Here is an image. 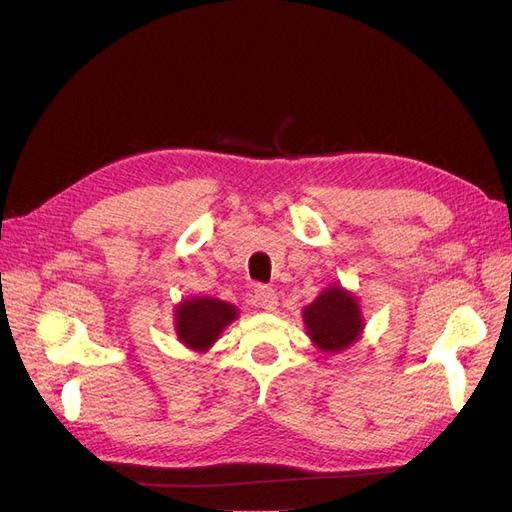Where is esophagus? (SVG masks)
I'll list each match as a JSON object with an SVG mask.
<instances>
[{
    "mask_svg": "<svg viewBox=\"0 0 512 512\" xmlns=\"http://www.w3.org/2000/svg\"><path fill=\"white\" fill-rule=\"evenodd\" d=\"M254 305L260 309H267V312H273V309L277 307V292L269 286L258 284L254 288Z\"/></svg>",
    "mask_w": 512,
    "mask_h": 512,
    "instance_id": "34e87169",
    "label": "esophagus"
}]
</instances>
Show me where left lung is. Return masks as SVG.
<instances>
[{"label": "left lung", "mask_w": 512, "mask_h": 512, "mask_svg": "<svg viewBox=\"0 0 512 512\" xmlns=\"http://www.w3.org/2000/svg\"><path fill=\"white\" fill-rule=\"evenodd\" d=\"M303 322L314 346L327 354H337L352 346L365 327L356 297L337 284L324 288L303 309Z\"/></svg>", "instance_id": "1"}]
</instances>
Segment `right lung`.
Masks as SVG:
<instances>
[{"instance_id":"add662e5","label":"right lung","mask_w":512,"mask_h":512,"mask_svg":"<svg viewBox=\"0 0 512 512\" xmlns=\"http://www.w3.org/2000/svg\"><path fill=\"white\" fill-rule=\"evenodd\" d=\"M235 318V305L213 297H196L177 305L175 331L181 344L196 352H207Z\"/></svg>"}]
</instances>
